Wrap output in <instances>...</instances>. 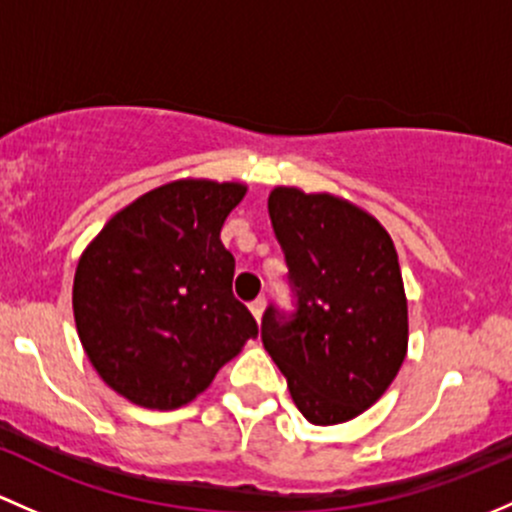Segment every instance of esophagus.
Here are the masks:
<instances>
[{
	"label": "esophagus",
	"mask_w": 512,
	"mask_h": 512,
	"mask_svg": "<svg viewBox=\"0 0 512 512\" xmlns=\"http://www.w3.org/2000/svg\"><path fill=\"white\" fill-rule=\"evenodd\" d=\"M263 308H266V298H256V300H251V303H249V310L254 313L256 320H261Z\"/></svg>",
	"instance_id": "34e87169"
}]
</instances>
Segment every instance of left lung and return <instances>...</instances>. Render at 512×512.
Listing matches in <instances>:
<instances>
[{
	"label": "left lung",
	"instance_id": "1",
	"mask_svg": "<svg viewBox=\"0 0 512 512\" xmlns=\"http://www.w3.org/2000/svg\"><path fill=\"white\" fill-rule=\"evenodd\" d=\"M293 308L271 303L261 340L300 414L318 426L370 409L407 355V298L397 251L377 219L330 194L268 197Z\"/></svg>",
	"mask_w": 512,
	"mask_h": 512
}]
</instances>
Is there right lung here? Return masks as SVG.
<instances>
[{"label": "right lung", "instance_id": "add662e5", "mask_svg": "<svg viewBox=\"0 0 512 512\" xmlns=\"http://www.w3.org/2000/svg\"><path fill=\"white\" fill-rule=\"evenodd\" d=\"M246 187L182 179L115 214L81 256L73 315L105 384L147 409L192 402L246 340L254 315L231 291L219 234Z\"/></svg>", "mask_w": 512, "mask_h": 512}]
</instances>
